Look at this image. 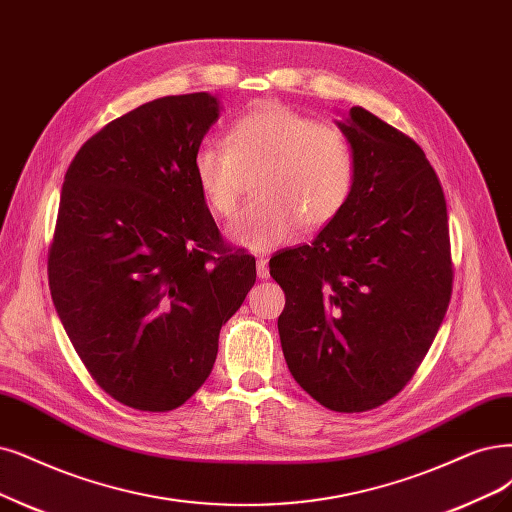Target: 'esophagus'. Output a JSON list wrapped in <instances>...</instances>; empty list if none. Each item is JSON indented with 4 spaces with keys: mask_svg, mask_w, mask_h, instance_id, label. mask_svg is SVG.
Segmentation results:
<instances>
[{
    "mask_svg": "<svg viewBox=\"0 0 512 512\" xmlns=\"http://www.w3.org/2000/svg\"><path fill=\"white\" fill-rule=\"evenodd\" d=\"M257 276H259L261 280L270 278V268H268V259H266V257H259V259H257Z\"/></svg>",
    "mask_w": 512,
    "mask_h": 512,
    "instance_id": "esophagus-1",
    "label": "esophagus"
}]
</instances>
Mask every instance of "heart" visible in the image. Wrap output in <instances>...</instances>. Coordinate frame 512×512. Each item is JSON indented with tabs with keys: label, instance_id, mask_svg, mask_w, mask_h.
<instances>
[{
	"label": "heart",
	"instance_id": "heart-1",
	"mask_svg": "<svg viewBox=\"0 0 512 512\" xmlns=\"http://www.w3.org/2000/svg\"><path fill=\"white\" fill-rule=\"evenodd\" d=\"M192 168L204 202L221 219L236 215L246 175L261 170L259 200L227 230L251 251L280 246L299 225H329L344 213L356 185V154L346 132L278 101L244 111L225 143L202 141Z\"/></svg>",
	"mask_w": 512,
	"mask_h": 512
}]
</instances>
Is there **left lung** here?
I'll use <instances>...</instances> for the list:
<instances>
[{
  "mask_svg": "<svg viewBox=\"0 0 512 512\" xmlns=\"http://www.w3.org/2000/svg\"><path fill=\"white\" fill-rule=\"evenodd\" d=\"M356 154L344 213L270 259L285 291L280 344L295 382L339 413L399 394L445 318L453 263L441 181L422 147L363 107L339 122Z\"/></svg>",
  "mask_w": 512,
  "mask_h": 512,
  "instance_id": "1",
  "label": "left lung"
}]
</instances>
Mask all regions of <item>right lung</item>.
Returning a JSON list of instances; mask_svg holds the SVG:
<instances>
[{"instance_id":"1","label":"right lung","mask_w":512,"mask_h":512,"mask_svg":"<svg viewBox=\"0 0 512 512\" xmlns=\"http://www.w3.org/2000/svg\"><path fill=\"white\" fill-rule=\"evenodd\" d=\"M217 118L206 92L149 101L92 135L63 181L54 308L92 380L139 411H173L206 382L255 285V257L223 240L194 177Z\"/></svg>"}]
</instances>
